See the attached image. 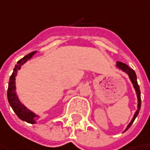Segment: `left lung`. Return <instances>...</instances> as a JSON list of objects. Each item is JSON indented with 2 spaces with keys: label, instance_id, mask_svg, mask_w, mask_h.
I'll return each instance as SVG.
<instances>
[{
  "label": "left lung",
  "instance_id": "left-lung-1",
  "mask_svg": "<svg viewBox=\"0 0 150 150\" xmlns=\"http://www.w3.org/2000/svg\"><path fill=\"white\" fill-rule=\"evenodd\" d=\"M116 66H117V68H118L119 69H121V70H122L123 72H125V73L128 75V77H129V79H130V81H131L132 84H133V86H134V89H135V91H136V94H137V97H138V109H137V111L135 112V113H134V117H133L132 121L129 122V124L127 125V127H126V129L124 130V132H126L127 129L131 127V125L133 124L134 121L135 120V118L137 117V116L139 115V111H140V108H141L140 89H139V85H138V82H137V75H136V74H135V71H134L133 69L129 68L126 64H123V63L119 62V61H117V62Z\"/></svg>",
  "mask_w": 150,
  "mask_h": 150
}]
</instances>
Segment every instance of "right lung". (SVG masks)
<instances>
[{
	"label": "right lung",
	"instance_id": "add662e5",
	"mask_svg": "<svg viewBox=\"0 0 150 150\" xmlns=\"http://www.w3.org/2000/svg\"><path fill=\"white\" fill-rule=\"evenodd\" d=\"M35 53L36 52L30 53L17 62L16 65H15V68L13 69L12 75H11L9 84H8V90H7L8 102H9L11 108L13 109L14 112L16 114V116L21 120L25 121V122H27L28 123H32V124L36 123V120H38V118H39V117L34 112H33L32 111H30L29 109H28L21 101H19V98H18L16 92V76L17 75L18 70L21 69V66L23 65V64H25L28 59H30Z\"/></svg>",
	"mask_w": 150,
	"mask_h": 150
}]
</instances>
